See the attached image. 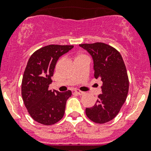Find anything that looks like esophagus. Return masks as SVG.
I'll list each match as a JSON object with an SVG mask.
<instances>
[{"instance_id":"1","label":"esophagus","mask_w":151,"mask_h":151,"mask_svg":"<svg viewBox=\"0 0 151 151\" xmlns=\"http://www.w3.org/2000/svg\"><path fill=\"white\" fill-rule=\"evenodd\" d=\"M74 91H75L76 93H77V94H79V95H83V94H85V92H83V91H81L79 89H75L74 90Z\"/></svg>"}]
</instances>
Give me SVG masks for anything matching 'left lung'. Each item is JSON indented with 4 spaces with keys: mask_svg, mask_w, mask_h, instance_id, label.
Here are the masks:
<instances>
[{
    "mask_svg": "<svg viewBox=\"0 0 151 151\" xmlns=\"http://www.w3.org/2000/svg\"><path fill=\"white\" fill-rule=\"evenodd\" d=\"M80 46L92 55L94 77L102 81V93L93 106L85 109V113L93 122L107 123L119 113L127 97L129 81L126 65L121 53L110 45L96 42Z\"/></svg>",
    "mask_w": 151,
    "mask_h": 151,
    "instance_id": "8db88e82",
    "label": "left lung"
}]
</instances>
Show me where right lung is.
<instances>
[{
    "label": "right lung",
    "instance_id": "add662e5",
    "mask_svg": "<svg viewBox=\"0 0 151 151\" xmlns=\"http://www.w3.org/2000/svg\"><path fill=\"white\" fill-rule=\"evenodd\" d=\"M73 45H50L35 51L29 58L22 80L21 93L29 115L41 124L50 126L64 115L66 101L71 91L60 93L49 90L59 58Z\"/></svg>",
    "mask_w": 151,
    "mask_h": 151
}]
</instances>
